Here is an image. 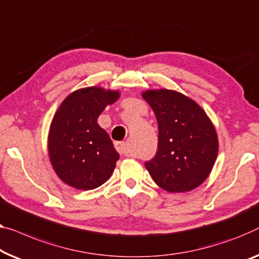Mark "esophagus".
Wrapping results in <instances>:
<instances>
[{"label":"esophagus","instance_id":"34e87169","mask_svg":"<svg viewBox=\"0 0 259 259\" xmlns=\"http://www.w3.org/2000/svg\"><path fill=\"white\" fill-rule=\"evenodd\" d=\"M115 148H116L117 152L122 156H130V152L128 150V145L124 142H116L115 143Z\"/></svg>","mask_w":259,"mask_h":259}]
</instances>
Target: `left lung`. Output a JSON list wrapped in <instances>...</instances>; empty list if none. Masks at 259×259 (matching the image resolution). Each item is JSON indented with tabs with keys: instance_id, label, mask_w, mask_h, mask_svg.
<instances>
[{
	"instance_id": "8db88e82",
	"label": "left lung",
	"mask_w": 259,
	"mask_h": 259,
	"mask_svg": "<svg viewBox=\"0 0 259 259\" xmlns=\"http://www.w3.org/2000/svg\"><path fill=\"white\" fill-rule=\"evenodd\" d=\"M143 99L158 122V148L145 167L158 186L178 193L200 186L213 168L219 151L213 123L195 101L168 90L146 91Z\"/></svg>"
}]
</instances>
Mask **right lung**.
Instances as JSON below:
<instances>
[{"mask_svg":"<svg viewBox=\"0 0 259 259\" xmlns=\"http://www.w3.org/2000/svg\"><path fill=\"white\" fill-rule=\"evenodd\" d=\"M118 98V92L87 87L73 92L58 108L50 128L49 156L65 184L88 191L110 178L119 156L98 118Z\"/></svg>","mask_w":259,"mask_h":259,"instance_id":"add662e5","label":"right lung"}]
</instances>
